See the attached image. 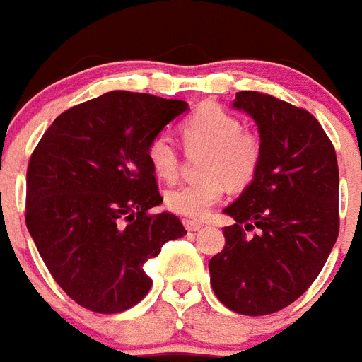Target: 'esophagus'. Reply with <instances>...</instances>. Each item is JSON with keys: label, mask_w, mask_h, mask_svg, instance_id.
<instances>
[{"label": "esophagus", "mask_w": 362, "mask_h": 362, "mask_svg": "<svg viewBox=\"0 0 362 362\" xmlns=\"http://www.w3.org/2000/svg\"><path fill=\"white\" fill-rule=\"evenodd\" d=\"M185 228H187V230L189 231H198V230H202V228H204V224H202V222H198V221H190V218H185Z\"/></svg>", "instance_id": "esophagus-1"}]
</instances>
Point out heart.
<instances>
[{"instance_id":"b5f03b06","label":"heart","mask_w":362,"mask_h":362,"mask_svg":"<svg viewBox=\"0 0 362 362\" xmlns=\"http://www.w3.org/2000/svg\"><path fill=\"white\" fill-rule=\"evenodd\" d=\"M187 146L209 147L199 181H187L166 192V205L177 215L204 218L231 187L250 183L258 170L262 144L256 134L243 131L239 117L218 104H204L181 125ZM147 160L158 177L172 179L177 173L179 153L168 134H157L147 146Z\"/></svg>"}]
</instances>
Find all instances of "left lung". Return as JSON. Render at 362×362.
Segmentation results:
<instances>
[{
	"instance_id": "left-lung-1",
	"label": "left lung",
	"mask_w": 362,
	"mask_h": 362,
	"mask_svg": "<svg viewBox=\"0 0 362 362\" xmlns=\"http://www.w3.org/2000/svg\"><path fill=\"white\" fill-rule=\"evenodd\" d=\"M233 108L258 127L262 157L224 209L235 224L222 230L226 247L211 258V286L230 310L265 316L310 288L337 243V153L306 110L258 91H239Z\"/></svg>"
}]
</instances>
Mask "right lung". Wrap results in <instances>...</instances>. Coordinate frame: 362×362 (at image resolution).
<instances>
[{"label": "right lung", "instance_id": "obj_1", "mask_svg": "<svg viewBox=\"0 0 362 362\" xmlns=\"http://www.w3.org/2000/svg\"><path fill=\"white\" fill-rule=\"evenodd\" d=\"M185 100L110 91L63 112L28 166L25 224L40 258L78 305L117 314L147 296L144 263L187 233L163 204L147 146Z\"/></svg>", "mask_w": 362, "mask_h": 362}]
</instances>
